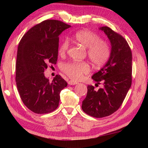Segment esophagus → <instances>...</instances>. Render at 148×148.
Instances as JSON below:
<instances>
[{"label": "esophagus", "mask_w": 148, "mask_h": 148, "mask_svg": "<svg viewBox=\"0 0 148 148\" xmlns=\"http://www.w3.org/2000/svg\"><path fill=\"white\" fill-rule=\"evenodd\" d=\"M68 83H69V85H71V86H73V85H76V84H78V83H77V82L72 81V80H71V81H69Z\"/></svg>", "instance_id": "obj_1"}]
</instances>
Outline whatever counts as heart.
I'll return each mask as SVG.
<instances>
[{
    "label": "heart",
    "mask_w": 148,
    "mask_h": 148,
    "mask_svg": "<svg viewBox=\"0 0 148 148\" xmlns=\"http://www.w3.org/2000/svg\"><path fill=\"white\" fill-rule=\"evenodd\" d=\"M74 41L87 48V55L95 65L101 66L108 60L110 49L106 42L100 40L99 36L89 30H82L77 32L74 36ZM69 47V42L64 40L59 49V53L64 55ZM62 69L68 76L74 80H79L84 74L90 71L89 65L86 62H72L64 64Z\"/></svg>",
    "instance_id": "1"
}]
</instances>
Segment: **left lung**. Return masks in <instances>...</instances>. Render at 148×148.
Here are the masks:
<instances>
[{"mask_svg": "<svg viewBox=\"0 0 148 148\" xmlns=\"http://www.w3.org/2000/svg\"><path fill=\"white\" fill-rule=\"evenodd\" d=\"M110 40L111 51L106 63L92 76V79L103 87L95 91L87 86V93L82 108L87 114L101 118L114 113L123 102L132 84V53L127 42L109 28L100 27Z\"/></svg>", "mask_w": 148, "mask_h": 148, "instance_id": "left-lung-1", "label": "left lung"}]
</instances>
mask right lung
<instances>
[{"instance_id": "right-lung-1", "label": "right lung", "mask_w": 148, "mask_h": 148, "mask_svg": "<svg viewBox=\"0 0 148 148\" xmlns=\"http://www.w3.org/2000/svg\"><path fill=\"white\" fill-rule=\"evenodd\" d=\"M71 26L58 20H45L27 31L19 42L16 65V81L24 104L36 114H47L59 106L60 92L67 83L60 75L51 82L44 71L56 64L59 36Z\"/></svg>"}]
</instances>
